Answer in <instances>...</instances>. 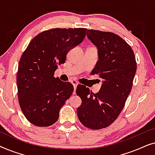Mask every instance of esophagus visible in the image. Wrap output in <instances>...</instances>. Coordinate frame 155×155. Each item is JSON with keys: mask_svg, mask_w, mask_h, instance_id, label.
Masks as SVG:
<instances>
[{"mask_svg": "<svg viewBox=\"0 0 155 155\" xmlns=\"http://www.w3.org/2000/svg\"><path fill=\"white\" fill-rule=\"evenodd\" d=\"M71 83L73 84V85L74 87V89H75H75H76V87H77V86H78V81H77V80H71Z\"/></svg>", "mask_w": 155, "mask_h": 155, "instance_id": "obj_1", "label": "esophagus"}]
</instances>
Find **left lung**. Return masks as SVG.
Here are the masks:
<instances>
[{"label":"left lung","instance_id":"8db88e82","mask_svg":"<svg viewBox=\"0 0 155 155\" xmlns=\"http://www.w3.org/2000/svg\"><path fill=\"white\" fill-rule=\"evenodd\" d=\"M87 36L98 49L99 60L92 73L99 74L102 84L96 94L78 86L76 94L82 100L78 117L83 126L99 130L114 123L124 109L137 64L130 46L116 34L88 29Z\"/></svg>","mask_w":155,"mask_h":155}]
</instances>
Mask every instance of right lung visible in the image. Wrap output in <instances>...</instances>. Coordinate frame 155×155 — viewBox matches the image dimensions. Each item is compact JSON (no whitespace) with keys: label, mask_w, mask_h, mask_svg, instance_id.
<instances>
[{"label":"right lung","mask_w":155,"mask_h":155,"mask_svg":"<svg viewBox=\"0 0 155 155\" xmlns=\"http://www.w3.org/2000/svg\"><path fill=\"white\" fill-rule=\"evenodd\" d=\"M84 28H55L44 31L29 44L19 62L17 84L20 108L31 124L47 127L58 119L61 108L73 92L71 82L54 77L58 64L79 45Z\"/></svg>","instance_id":"add662e5"}]
</instances>
